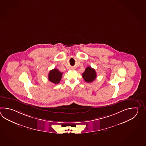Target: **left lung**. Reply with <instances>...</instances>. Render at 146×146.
<instances>
[{"instance_id": "1", "label": "left lung", "mask_w": 146, "mask_h": 146, "mask_svg": "<svg viewBox=\"0 0 146 146\" xmlns=\"http://www.w3.org/2000/svg\"><path fill=\"white\" fill-rule=\"evenodd\" d=\"M96 70L90 66L88 67L82 74V77L84 80L86 82L89 83L93 82L96 79Z\"/></svg>"}]
</instances>
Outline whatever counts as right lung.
Masks as SVG:
<instances>
[{"mask_svg":"<svg viewBox=\"0 0 146 146\" xmlns=\"http://www.w3.org/2000/svg\"><path fill=\"white\" fill-rule=\"evenodd\" d=\"M63 73L59 72L57 69L54 68L50 70L48 74V80L54 84L59 83L62 79Z\"/></svg>","mask_w":146,"mask_h":146,"instance_id":"obj_1","label":"right lung"}]
</instances>
